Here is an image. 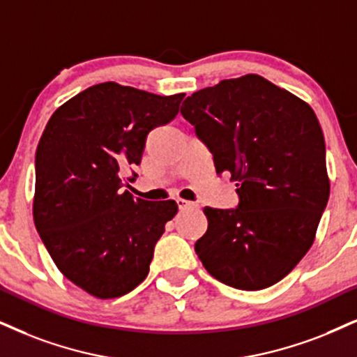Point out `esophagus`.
Segmentation results:
<instances>
[{
  "label": "esophagus",
  "instance_id": "34e87169",
  "mask_svg": "<svg viewBox=\"0 0 357 357\" xmlns=\"http://www.w3.org/2000/svg\"><path fill=\"white\" fill-rule=\"evenodd\" d=\"M178 206H179V209H199V204H197V202H192V201H186V199H181V197H179L178 201Z\"/></svg>",
  "mask_w": 357,
  "mask_h": 357
}]
</instances>
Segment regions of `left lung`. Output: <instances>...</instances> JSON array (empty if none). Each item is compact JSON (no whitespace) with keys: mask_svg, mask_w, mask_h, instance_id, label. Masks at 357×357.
I'll return each instance as SVG.
<instances>
[{"mask_svg":"<svg viewBox=\"0 0 357 357\" xmlns=\"http://www.w3.org/2000/svg\"><path fill=\"white\" fill-rule=\"evenodd\" d=\"M181 115L209 146L218 173H231L238 186L237 207H204L209 225L194 250L225 285L247 291L275 285L310 250L328 204L317 115L255 74L194 92Z\"/></svg>","mask_w":357,"mask_h":357,"instance_id":"1","label":"left lung"}]
</instances>
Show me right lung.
Segmentation results:
<instances>
[{
	"mask_svg": "<svg viewBox=\"0 0 357 357\" xmlns=\"http://www.w3.org/2000/svg\"><path fill=\"white\" fill-rule=\"evenodd\" d=\"M183 97L93 85L59 107L39 139L36 229L64 277L97 298H116L146 278L165 224L178 212L171 199L125 191L121 173L139 165L146 135L178 115Z\"/></svg>",
	"mask_w": 357,
	"mask_h": 357,
	"instance_id": "1",
	"label": "right lung"
}]
</instances>
